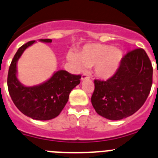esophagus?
Listing matches in <instances>:
<instances>
[{"instance_id": "obj_1", "label": "esophagus", "mask_w": 158, "mask_h": 158, "mask_svg": "<svg viewBox=\"0 0 158 158\" xmlns=\"http://www.w3.org/2000/svg\"><path fill=\"white\" fill-rule=\"evenodd\" d=\"M88 78H89V77L88 76L87 74H85H85H83L81 76V81H85V79H88Z\"/></svg>"}]
</instances>
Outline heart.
Listing matches in <instances>:
<instances>
[{
	"label": "heart",
	"instance_id": "1",
	"mask_svg": "<svg viewBox=\"0 0 158 158\" xmlns=\"http://www.w3.org/2000/svg\"><path fill=\"white\" fill-rule=\"evenodd\" d=\"M67 59L78 71L95 65V73L101 79H108L118 70L123 59V53L111 45L88 44L78 53L69 52Z\"/></svg>",
	"mask_w": 158,
	"mask_h": 158
}]
</instances>
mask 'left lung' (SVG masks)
<instances>
[{"label":"left lung","instance_id":"1","mask_svg":"<svg viewBox=\"0 0 158 158\" xmlns=\"http://www.w3.org/2000/svg\"><path fill=\"white\" fill-rule=\"evenodd\" d=\"M153 83V67L142 48L129 51L118 70L107 81L95 80L91 101L94 109L110 120L131 116L144 104Z\"/></svg>","mask_w":158,"mask_h":158}]
</instances>
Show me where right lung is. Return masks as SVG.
Returning a JSON list of instances; mask_svg holds the SVG:
<instances>
[{
	"mask_svg": "<svg viewBox=\"0 0 158 158\" xmlns=\"http://www.w3.org/2000/svg\"><path fill=\"white\" fill-rule=\"evenodd\" d=\"M43 43H51L52 40H40ZM30 41L18 49L8 74V93L18 109L33 119L50 120L59 115L69 100L73 89L81 82V75L71 74L65 70L54 72L51 78L34 86H25L17 78V62L23 51L34 44Z\"/></svg>",
	"mask_w": 158,
	"mask_h": 158,
	"instance_id": "1",
	"label": "right lung"
}]
</instances>
